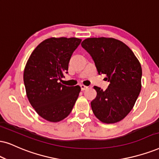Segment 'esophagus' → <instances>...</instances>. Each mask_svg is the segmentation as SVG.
I'll return each mask as SVG.
<instances>
[{"label": "esophagus", "instance_id": "1", "mask_svg": "<svg viewBox=\"0 0 159 159\" xmlns=\"http://www.w3.org/2000/svg\"><path fill=\"white\" fill-rule=\"evenodd\" d=\"M81 89L82 91H84V90H86V89H88V86L84 85V84H81Z\"/></svg>", "mask_w": 159, "mask_h": 159}]
</instances>
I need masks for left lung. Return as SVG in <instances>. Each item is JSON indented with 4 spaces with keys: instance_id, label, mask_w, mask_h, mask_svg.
<instances>
[{
    "instance_id": "8db88e82",
    "label": "left lung",
    "mask_w": 159,
    "mask_h": 159,
    "mask_svg": "<svg viewBox=\"0 0 159 159\" xmlns=\"http://www.w3.org/2000/svg\"><path fill=\"white\" fill-rule=\"evenodd\" d=\"M81 46L93 59L99 74L110 81L97 92L91 102L92 111L103 123L121 121L131 111L142 88V67L134 52L120 40L111 37L87 38Z\"/></svg>"
}]
</instances>
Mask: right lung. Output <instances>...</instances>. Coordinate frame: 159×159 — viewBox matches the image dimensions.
<instances>
[{
	"mask_svg": "<svg viewBox=\"0 0 159 159\" xmlns=\"http://www.w3.org/2000/svg\"><path fill=\"white\" fill-rule=\"evenodd\" d=\"M81 39L75 37H51L34 50L23 73L26 95L32 107L43 119L58 122L69 115L81 87L67 86L61 79Z\"/></svg>",
	"mask_w": 159,
	"mask_h": 159,
	"instance_id": "add662e5",
	"label": "right lung"
}]
</instances>
